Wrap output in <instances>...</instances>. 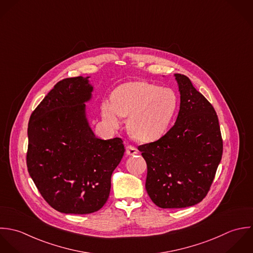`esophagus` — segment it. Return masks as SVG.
<instances>
[{
	"mask_svg": "<svg viewBox=\"0 0 253 253\" xmlns=\"http://www.w3.org/2000/svg\"><path fill=\"white\" fill-rule=\"evenodd\" d=\"M126 152H127L128 155H135V154L138 153V150L133 146H128L126 148Z\"/></svg>",
	"mask_w": 253,
	"mask_h": 253,
	"instance_id": "esophagus-1",
	"label": "esophagus"
}]
</instances>
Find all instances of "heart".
Returning <instances> with one entry per match:
<instances>
[{"mask_svg": "<svg viewBox=\"0 0 253 253\" xmlns=\"http://www.w3.org/2000/svg\"><path fill=\"white\" fill-rule=\"evenodd\" d=\"M177 106L175 93L152 83L138 81L123 84L111 97V104L104 102L102 116L113 128L118 127V116L128 117L127 128L140 142L159 139L168 128Z\"/></svg>", "mask_w": 253, "mask_h": 253, "instance_id": "b5f03b06", "label": "heart"}]
</instances>
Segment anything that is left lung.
<instances>
[{"mask_svg":"<svg viewBox=\"0 0 253 253\" xmlns=\"http://www.w3.org/2000/svg\"><path fill=\"white\" fill-rule=\"evenodd\" d=\"M181 95L173 127L139 151L148 166L146 190L160 208H184L206 197L222 158L223 140L212 104L192 84L176 73Z\"/></svg>","mask_w":253,"mask_h":253,"instance_id":"left-lung-1","label":"left lung"}]
</instances>
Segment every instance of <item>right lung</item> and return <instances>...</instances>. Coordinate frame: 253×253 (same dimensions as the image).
<instances>
[{
    "mask_svg": "<svg viewBox=\"0 0 253 253\" xmlns=\"http://www.w3.org/2000/svg\"><path fill=\"white\" fill-rule=\"evenodd\" d=\"M88 78L57 82L32 112L27 129L29 175L44 200L66 214L101 209L125 152L120 138L101 140L91 130L85 112L93 91Z\"/></svg>",
    "mask_w": 253,
    "mask_h": 253,
    "instance_id": "add662e5",
    "label": "right lung"
}]
</instances>
